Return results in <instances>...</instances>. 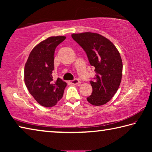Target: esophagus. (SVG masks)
<instances>
[{"instance_id":"34e87169","label":"esophagus","mask_w":152,"mask_h":152,"mask_svg":"<svg viewBox=\"0 0 152 152\" xmlns=\"http://www.w3.org/2000/svg\"><path fill=\"white\" fill-rule=\"evenodd\" d=\"M72 84H75V85H79L80 84V81L78 79H74L73 80L70 82Z\"/></svg>"}]
</instances>
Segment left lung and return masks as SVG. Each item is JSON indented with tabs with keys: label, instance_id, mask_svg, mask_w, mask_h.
<instances>
[{
	"label": "left lung",
	"instance_id": "left-lung-1",
	"mask_svg": "<svg viewBox=\"0 0 152 152\" xmlns=\"http://www.w3.org/2000/svg\"><path fill=\"white\" fill-rule=\"evenodd\" d=\"M72 37L85 51L90 64L95 68L96 76L90 81L92 92L87 101L94 106L106 104L121 81L123 63L119 51L110 40L98 33H73Z\"/></svg>",
	"mask_w": 152,
	"mask_h": 152
}]
</instances>
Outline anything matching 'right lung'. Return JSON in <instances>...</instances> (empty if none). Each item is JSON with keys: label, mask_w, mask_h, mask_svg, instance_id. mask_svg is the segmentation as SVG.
I'll list each match as a JSON object with an SVG mask.
<instances>
[{"label": "right lung", "mask_w": 152, "mask_h": 152, "mask_svg": "<svg viewBox=\"0 0 152 152\" xmlns=\"http://www.w3.org/2000/svg\"><path fill=\"white\" fill-rule=\"evenodd\" d=\"M64 36L50 37L37 44L31 51L25 66V83L29 93L42 106L51 107L62 98L67 84L58 78L54 81V53Z\"/></svg>", "instance_id": "add662e5"}]
</instances>
